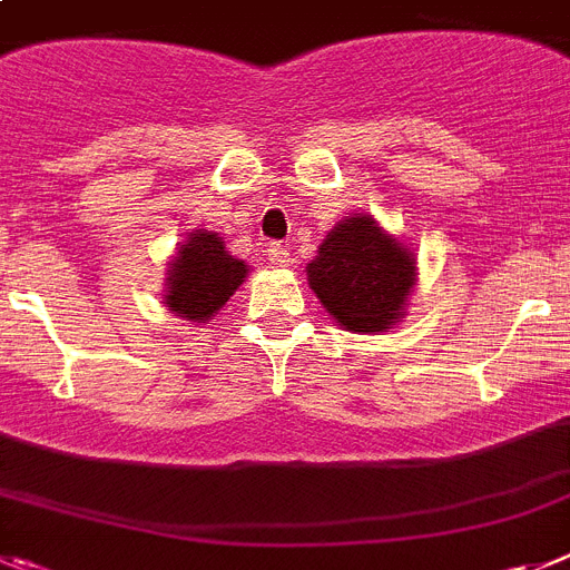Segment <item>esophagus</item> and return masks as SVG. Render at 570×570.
<instances>
[{
	"mask_svg": "<svg viewBox=\"0 0 570 570\" xmlns=\"http://www.w3.org/2000/svg\"><path fill=\"white\" fill-rule=\"evenodd\" d=\"M265 257L271 259V265H288L291 263V248L282 243H271L268 250H265Z\"/></svg>",
	"mask_w": 570,
	"mask_h": 570,
	"instance_id": "34e87169",
	"label": "esophagus"
}]
</instances>
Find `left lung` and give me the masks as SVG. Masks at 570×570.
<instances>
[{"instance_id":"left-lung-1","label":"left lung","mask_w":570,"mask_h":570,"mask_svg":"<svg viewBox=\"0 0 570 570\" xmlns=\"http://www.w3.org/2000/svg\"><path fill=\"white\" fill-rule=\"evenodd\" d=\"M307 285L347 331H387L404 316L415 259L370 214H358L327 234L320 257L307 265Z\"/></svg>"}]
</instances>
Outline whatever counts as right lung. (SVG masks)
Instances as JSON below:
<instances>
[{"instance_id":"add662e5","label":"right lung","mask_w":570,"mask_h":570,"mask_svg":"<svg viewBox=\"0 0 570 570\" xmlns=\"http://www.w3.org/2000/svg\"><path fill=\"white\" fill-rule=\"evenodd\" d=\"M245 274L243 259H234L217 234L191 232L171 259L166 305L183 320L206 322L243 285Z\"/></svg>"}]
</instances>
